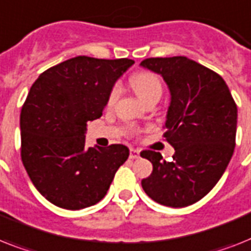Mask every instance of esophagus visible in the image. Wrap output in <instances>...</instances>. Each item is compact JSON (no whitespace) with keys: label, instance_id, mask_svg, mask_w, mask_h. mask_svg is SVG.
<instances>
[{"label":"esophagus","instance_id":"obj_1","mask_svg":"<svg viewBox=\"0 0 251 251\" xmlns=\"http://www.w3.org/2000/svg\"><path fill=\"white\" fill-rule=\"evenodd\" d=\"M139 154H140V151L139 150H134V148H131L130 150V158H138L139 157Z\"/></svg>","mask_w":251,"mask_h":251}]
</instances>
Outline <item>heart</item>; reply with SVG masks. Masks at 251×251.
I'll use <instances>...</instances> for the list:
<instances>
[{
  "mask_svg": "<svg viewBox=\"0 0 251 251\" xmlns=\"http://www.w3.org/2000/svg\"><path fill=\"white\" fill-rule=\"evenodd\" d=\"M131 86L142 101H146L147 99L156 97V95L161 97V93H162V85H161L160 78L157 75L152 72L136 73L131 78ZM117 94H119V87L116 86L111 91L109 99L113 100L117 97Z\"/></svg>",
  "mask_w": 251,
  "mask_h": 251,
  "instance_id": "heart-1",
  "label": "heart"
}]
</instances>
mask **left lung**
<instances>
[{
  "instance_id": "obj_1",
  "label": "left lung",
  "mask_w": 251,
  "mask_h": 251,
  "mask_svg": "<svg viewBox=\"0 0 251 251\" xmlns=\"http://www.w3.org/2000/svg\"><path fill=\"white\" fill-rule=\"evenodd\" d=\"M140 66L160 75L170 90L164 136L175 150L170 162L153 151L140 153L153 165L142 187L161 205L188 206L210 192L231 161L237 107L225 79L195 60L148 58Z\"/></svg>"
}]
</instances>
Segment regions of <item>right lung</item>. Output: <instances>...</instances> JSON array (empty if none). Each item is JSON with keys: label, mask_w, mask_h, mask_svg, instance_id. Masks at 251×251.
I'll return each mask as SVG.
<instances>
[{"label": "right lung", "mask_w": 251, "mask_h": 251, "mask_svg": "<svg viewBox=\"0 0 251 251\" xmlns=\"http://www.w3.org/2000/svg\"><path fill=\"white\" fill-rule=\"evenodd\" d=\"M131 59L76 56L41 73L20 112L22 161L38 192L67 210L93 206L127 157L122 144L85 147L87 122L99 119Z\"/></svg>", "instance_id": "obj_1"}]
</instances>
